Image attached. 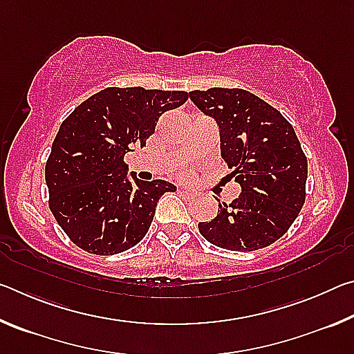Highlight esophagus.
Segmentation results:
<instances>
[{"instance_id": "1", "label": "esophagus", "mask_w": 354, "mask_h": 354, "mask_svg": "<svg viewBox=\"0 0 354 354\" xmlns=\"http://www.w3.org/2000/svg\"><path fill=\"white\" fill-rule=\"evenodd\" d=\"M179 195H181L183 198H185V200H192V198H195V194H194V192H189V190H179Z\"/></svg>"}]
</instances>
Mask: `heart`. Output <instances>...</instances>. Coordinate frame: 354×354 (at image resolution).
Masks as SVG:
<instances>
[{"instance_id": "obj_1", "label": "heart", "mask_w": 354, "mask_h": 354, "mask_svg": "<svg viewBox=\"0 0 354 354\" xmlns=\"http://www.w3.org/2000/svg\"><path fill=\"white\" fill-rule=\"evenodd\" d=\"M179 176H181V178H187V176H189V171H185V170L179 171Z\"/></svg>"}]
</instances>
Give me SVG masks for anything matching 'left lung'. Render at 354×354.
<instances>
[{"mask_svg": "<svg viewBox=\"0 0 354 354\" xmlns=\"http://www.w3.org/2000/svg\"><path fill=\"white\" fill-rule=\"evenodd\" d=\"M190 100L217 120L221 158L242 192L217 217L201 221V236L231 251L266 248L283 237L306 200L308 159L292 124L243 88L194 91Z\"/></svg>", "mask_w": 354, "mask_h": 354, "instance_id": "8db88e82", "label": "left lung"}]
</instances>
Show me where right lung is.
I'll return each mask as SVG.
<instances>
[{
	"label": "right lung",
	"mask_w": 354,
	"mask_h": 354,
	"mask_svg": "<svg viewBox=\"0 0 354 354\" xmlns=\"http://www.w3.org/2000/svg\"><path fill=\"white\" fill-rule=\"evenodd\" d=\"M189 100L181 91L107 87L64 120L45 165L48 206L76 247L109 256L136 247L156 206L176 187L128 179L124 154L145 147L164 112Z\"/></svg>",
	"instance_id": "add662e5"
}]
</instances>
